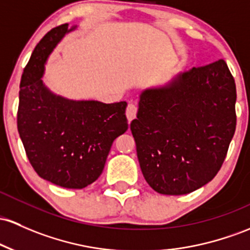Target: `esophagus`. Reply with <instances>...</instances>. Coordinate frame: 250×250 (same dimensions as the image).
<instances>
[{
    "instance_id": "34e87169",
    "label": "esophagus",
    "mask_w": 250,
    "mask_h": 250,
    "mask_svg": "<svg viewBox=\"0 0 250 250\" xmlns=\"http://www.w3.org/2000/svg\"><path fill=\"white\" fill-rule=\"evenodd\" d=\"M136 112H138V106L135 104L129 103L127 106V110H125V115H127L128 121H133L136 117Z\"/></svg>"
}]
</instances>
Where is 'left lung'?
Returning <instances> with one entry per match:
<instances>
[{
    "mask_svg": "<svg viewBox=\"0 0 250 250\" xmlns=\"http://www.w3.org/2000/svg\"><path fill=\"white\" fill-rule=\"evenodd\" d=\"M235 103V81L222 59L145 89L130 130L148 185L179 196L211 182L234 136Z\"/></svg>",
    "mask_w": 250,
    "mask_h": 250,
    "instance_id": "obj_1",
    "label": "left lung"
}]
</instances>
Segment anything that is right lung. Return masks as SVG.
Returning <instances> with one entry per match:
<instances>
[{"label":"right lung","mask_w":250,"mask_h":250,"mask_svg":"<svg viewBox=\"0 0 250 250\" xmlns=\"http://www.w3.org/2000/svg\"><path fill=\"white\" fill-rule=\"evenodd\" d=\"M77 26L49 31L24 67L19 92L18 130L28 160L42 179L83 188L102 174L114 140L128 129L125 102L70 100L43 83L45 65Z\"/></svg>","instance_id":"1"}]
</instances>
